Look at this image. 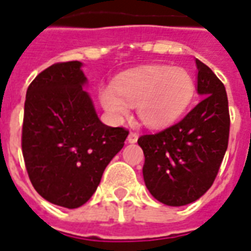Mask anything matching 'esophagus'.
<instances>
[{"label":"esophagus","mask_w":251,"mask_h":251,"mask_svg":"<svg viewBox=\"0 0 251 251\" xmlns=\"http://www.w3.org/2000/svg\"><path fill=\"white\" fill-rule=\"evenodd\" d=\"M137 139H139V136H137V133L136 132H129V135H128L127 140H128V143H136L137 141Z\"/></svg>","instance_id":"obj_1"}]
</instances>
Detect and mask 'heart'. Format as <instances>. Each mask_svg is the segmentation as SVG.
<instances>
[{"mask_svg": "<svg viewBox=\"0 0 251 251\" xmlns=\"http://www.w3.org/2000/svg\"><path fill=\"white\" fill-rule=\"evenodd\" d=\"M194 94L195 82L188 71L147 65L116 77L111 89L100 91L99 99L108 115L116 119L127 114V104H135L140 123L161 128L183 114Z\"/></svg>", "mask_w": 251, "mask_h": 251, "instance_id": "heart-1", "label": "heart"}]
</instances>
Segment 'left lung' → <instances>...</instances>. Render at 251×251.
<instances>
[{"label":"left lung","instance_id":"8db88e82","mask_svg":"<svg viewBox=\"0 0 251 251\" xmlns=\"http://www.w3.org/2000/svg\"><path fill=\"white\" fill-rule=\"evenodd\" d=\"M198 93L203 99L183 119L164 131L140 136L145 186L158 201L190 204L215 182L229 140L228 97L224 83L196 59Z\"/></svg>","mask_w":251,"mask_h":251}]
</instances>
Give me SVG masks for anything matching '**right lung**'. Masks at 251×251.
Segmentation results:
<instances>
[{
  "label": "right lung",
  "mask_w": 251,
  "mask_h": 251,
  "mask_svg": "<svg viewBox=\"0 0 251 251\" xmlns=\"http://www.w3.org/2000/svg\"><path fill=\"white\" fill-rule=\"evenodd\" d=\"M81 67L67 61L40 72L27 89L23 115L28 178L39 195L65 208H78L90 199L129 133L99 120L82 89L86 77Z\"/></svg>",
  "instance_id": "1"
}]
</instances>
